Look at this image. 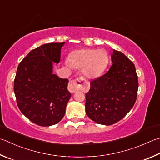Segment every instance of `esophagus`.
<instances>
[{
  "mask_svg": "<svg viewBox=\"0 0 160 160\" xmlns=\"http://www.w3.org/2000/svg\"><path fill=\"white\" fill-rule=\"evenodd\" d=\"M83 80H84L83 78L80 77L79 78H77V79L75 80L70 81L68 86V89L69 90V92L71 93H75V92H77L78 89L80 88V86L82 85Z\"/></svg>",
  "mask_w": 160,
  "mask_h": 160,
  "instance_id": "esophagus-1",
  "label": "esophagus"
}]
</instances>
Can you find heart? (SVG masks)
<instances>
[{"mask_svg":"<svg viewBox=\"0 0 160 160\" xmlns=\"http://www.w3.org/2000/svg\"><path fill=\"white\" fill-rule=\"evenodd\" d=\"M108 63V54L104 50L81 49L71 52L68 56V62H66V66L82 68L85 77L93 79L102 73Z\"/></svg>","mask_w":160,"mask_h":160,"instance_id":"b5f03b06","label":"heart"}]
</instances>
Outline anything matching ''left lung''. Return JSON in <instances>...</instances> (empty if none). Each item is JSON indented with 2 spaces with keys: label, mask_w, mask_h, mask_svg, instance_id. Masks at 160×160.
Masks as SVG:
<instances>
[{
  "label": "left lung",
  "mask_w": 160,
  "mask_h": 160,
  "mask_svg": "<svg viewBox=\"0 0 160 160\" xmlns=\"http://www.w3.org/2000/svg\"><path fill=\"white\" fill-rule=\"evenodd\" d=\"M112 63L105 75L90 82L86 93V114L96 123L111 125L122 120L136 102L138 88L135 66L113 50Z\"/></svg>",
  "instance_id": "left-lung-1"
}]
</instances>
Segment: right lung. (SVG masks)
Wrapping results in <instances>:
<instances>
[{"instance_id": "obj_1", "label": "right lung", "mask_w": 160, "mask_h": 160, "mask_svg": "<svg viewBox=\"0 0 160 160\" xmlns=\"http://www.w3.org/2000/svg\"><path fill=\"white\" fill-rule=\"evenodd\" d=\"M65 42L42 45L31 50L18 66L14 92L21 112L33 123L42 127L57 124L65 115L71 98L68 80L53 73Z\"/></svg>"}]
</instances>
